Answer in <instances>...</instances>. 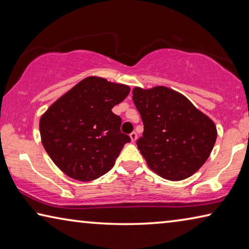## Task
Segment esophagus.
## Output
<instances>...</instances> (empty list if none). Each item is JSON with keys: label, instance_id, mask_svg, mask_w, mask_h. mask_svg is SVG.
Instances as JSON below:
<instances>
[{"label": "esophagus", "instance_id": "34e87169", "mask_svg": "<svg viewBox=\"0 0 249 249\" xmlns=\"http://www.w3.org/2000/svg\"><path fill=\"white\" fill-rule=\"evenodd\" d=\"M129 137H130V141H132V142H136V140H137V134L135 133V132L130 133L129 134Z\"/></svg>", "mask_w": 249, "mask_h": 249}]
</instances>
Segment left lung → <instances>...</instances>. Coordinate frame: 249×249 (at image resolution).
I'll return each instance as SVG.
<instances>
[{"label":"left lung","instance_id":"obj_1","mask_svg":"<svg viewBox=\"0 0 249 249\" xmlns=\"http://www.w3.org/2000/svg\"><path fill=\"white\" fill-rule=\"evenodd\" d=\"M133 101L144 124L137 147L147 166L170 181L196 174L216 142L214 122L180 92L163 86L135 87Z\"/></svg>","mask_w":249,"mask_h":249}]
</instances>
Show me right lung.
<instances>
[{"label": "right lung", "mask_w": 249, "mask_h": 249, "mask_svg": "<svg viewBox=\"0 0 249 249\" xmlns=\"http://www.w3.org/2000/svg\"><path fill=\"white\" fill-rule=\"evenodd\" d=\"M130 88L91 75L62 94L39 120L40 140L54 165L78 181H92L112 169L129 136L120 132L112 108Z\"/></svg>", "instance_id": "add662e5"}]
</instances>
